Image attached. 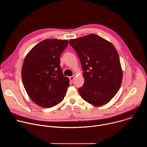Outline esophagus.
Masks as SVG:
<instances>
[{
	"instance_id": "esophagus-1",
	"label": "esophagus",
	"mask_w": 147,
	"mask_h": 147,
	"mask_svg": "<svg viewBox=\"0 0 147 147\" xmlns=\"http://www.w3.org/2000/svg\"><path fill=\"white\" fill-rule=\"evenodd\" d=\"M74 78H75V76H70L69 77V79H70V81H73L74 79Z\"/></svg>"
}]
</instances>
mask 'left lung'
Here are the masks:
<instances>
[{
  "label": "left lung",
  "mask_w": 147,
  "mask_h": 147,
  "mask_svg": "<svg viewBox=\"0 0 147 147\" xmlns=\"http://www.w3.org/2000/svg\"><path fill=\"white\" fill-rule=\"evenodd\" d=\"M82 66L84 84L78 88L81 98L99 107L118 92L123 78L119 54L114 46L100 36L90 34L69 40Z\"/></svg>",
  "instance_id": "1"
}]
</instances>
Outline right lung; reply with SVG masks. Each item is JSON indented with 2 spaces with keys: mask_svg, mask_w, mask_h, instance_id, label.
I'll return each instance as SVG.
<instances>
[{
  "mask_svg": "<svg viewBox=\"0 0 147 147\" xmlns=\"http://www.w3.org/2000/svg\"><path fill=\"white\" fill-rule=\"evenodd\" d=\"M69 44L67 40L45 39L26 56L22 70L24 88L38 105L51 108L63 99L70 85L60 66V56Z\"/></svg>",
  "mask_w": 147,
  "mask_h": 147,
  "instance_id": "add662e5",
  "label": "right lung"
}]
</instances>
